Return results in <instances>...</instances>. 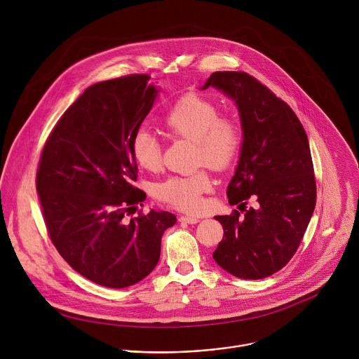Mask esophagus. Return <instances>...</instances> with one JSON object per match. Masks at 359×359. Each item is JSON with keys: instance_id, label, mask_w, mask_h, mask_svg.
<instances>
[{"instance_id": "1", "label": "esophagus", "mask_w": 359, "mask_h": 359, "mask_svg": "<svg viewBox=\"0 0 359 359\" xmlns=\"http://www.w3.org/2000/svg\"><path fill=\"white\" fill-rule=\"evenodd\" d=\"M180 220L181 222H185V223H189V224H195V223H198L199 222V217H195V216H180Z\"/></svg>"}]
</instances>
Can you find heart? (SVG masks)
<instances>
[{
  "instance_id": "1",
  "label": "heart",
  "mask_w": 359,
  "mask_h": 359,
  "mask_svg": "<svg viewBox=\"0 0 359 359\" xmlns=\"http://www.w3.org/2000/svg\"><path fill=\"white\" fill-rule=\"evenodd\" d=\"M164 130L175 139L195 144L196 165L206 164L216 171L227 170L238 158L244 133L237 118L220 114L219 105L196 93L180 97L163 118ZM135 163L156 172L163 165V146L147 130H137L130 142ZM212 188V178L205 170L189 175H174L156 187L157 198L184 212H196L203 205V194Z\"/></svg>"
}]
</instances>
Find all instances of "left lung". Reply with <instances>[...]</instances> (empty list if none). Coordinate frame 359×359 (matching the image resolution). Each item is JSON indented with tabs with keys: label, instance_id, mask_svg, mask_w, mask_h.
I'll list each match as a JSON object with an SVG mask.
<instances>
[{
	"label": "left lung",
	"instance_id": "8db88e82",
	"mask_svg": "<svg viewBox=\"0 0 359 359\" xmlns=\"http://www.w3.org/2000/svg\"><path fill=\"white\" fill-rule=\"evenodd\" d=\"M231 97L244 133L240 161L227 188L230 215L216 216L224 234L215 261L243 279L282 269L299 248L316 206V178L303 125L292 108L244 72H215L203 90ZM251 198L253 206L246 209Z\"/></svg>",
	"mask_w": 359,
	"mask_h": 359
}]
</instances>
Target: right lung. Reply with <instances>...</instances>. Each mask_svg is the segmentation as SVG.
<instances>
[{"instance_id":"obj_1","label":"right lung","mask_w":359,"mask_h":359,"mask_svg":"<svg viewBox=\"0 0 359 359\" xmlns=\"http://www.w3.org/2000/svg\"><path fill=\"white\" fill-rule=\"evenodd\" d=\"M149 74L88 87L62 115L41 153L36 191L48 234L69 265L107 287H126L157 265L170 212L126 219L146 194L135 187L130 142L157 90Z\"/></svg>"}]
</instances>
